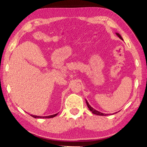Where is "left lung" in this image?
<instances>
[{"label":"left lung","mask_w":147,"mask_h":147,"mask_svg":"<svg viewBox=\"0 0 147 147\" xmlns=\"http://www.w3.org/2000/svg\"><path fill=\"white\" fill-rule=\"evenodd\" d=\"M117 36L119 38H120L121 39H122V40H123V38H122L120 34H119V33H115ZM86 104H87V106H88V108L89 109V110H90L92 113L95 114V115H100V116H106V115H108V114H106V113H101L100 112V111H98L97 110H96V109H94V108H92V107L89 105V104L88 103V102L87 101V100H86ZM117 113V112H116ZM114 114V113H113Z\"/></svg>","instance_id":"obj_1"}]
</instances>
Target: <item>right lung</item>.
Here are the masks:
<instances>
[{
	"label": "right lung",
	"instance_id": "1",
	"mask_svg": "<svg viewBox=\"0 0 147 147\" xmlns=\"http://www.w3.org/2000/svg\"><path fill=\"white\" fill-rule=\"evenodd\" d=\"M58 115V113L54 114V115H49V116H44V117H41V116H37V115H30L32 117H33L34 118H53L54 117Z\"/></svg>",
	"mask_w": 147,
	"mask_h": 147
}]
</instances>
